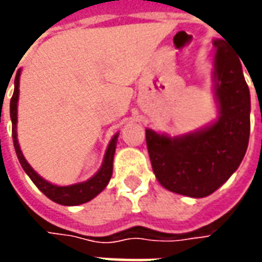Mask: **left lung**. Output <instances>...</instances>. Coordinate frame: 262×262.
Listing matches in <instances>:
<instances>
[{"instance_id": "8db88e82", "label": "left lung", "mask_w": 262, "mask_h": 262, "mask_svg": "<svg viewBox=\"0 0 262 262\" xmlns=\"http://www.w3.org/2000/svg\"><path fill=\"white\" fill-rule=\"evenodd\" d=\"M213 91L217 119L171 137L146 129L148 156L159 182L171 192L205 198L238 168L250 137V90L242 61L222 39L213 40Z\"/></svg>"}]
</instances>
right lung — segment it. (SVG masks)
Returning <instances> with one entry per match:
<instances>
[{
  "label": "right lung",
  "mask_w": 262,
  "mask_h": 262,
  "mask_svg": "<svg viewBox=\"0 0 262 262\" xmlns=\"http://www.w3.org/2000/svg\"><path fill=\"white\" fill-rule=\"evenodd\" d=\"M19 77H20V69L16 73L15 77V90L14 95L11 98V103H9V114H11V120H12V139H14V147L18 156L22 168L26 174L29 176L33 184L36 185L40 191H42L49 199H52L53 202L59 203V205H66V206H75V205H81L88 201H91L97 196L98 193L102 192L105 187L108 185L109 180L112 177V170H114V156L115 150H116V142H118V136L119 133H116L112 140L109 142L108 148L103 156V161L101 168L94 177L84 182H78V184H73V185H67V187H59L46 181L45 178L37 174L36 171L32 168L29 163L22 154V150L18 143V135H16V123H18V99H19Z\"/></svg>",
  "instance_id": "add662e5"
}]
</instances>
